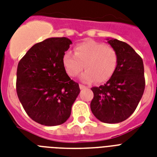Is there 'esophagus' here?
<instances>
[{
	"label": "esophagus",
	"mask_w": 157,
	"mask_h": 157,
	"mask_svg": "<svg viewBox=\"0 0 157 157\" xmlns=\"http://www.w3.org/2000/svg\"><path fill=\"white\" fill-rule=\"evenodd\" d=\"M79 86H80V89H81V90H84V89L86 88V86H84V85H81V84H80V85H79Z\"/></svg>",
	"instance_id": "esophagus-1"
}]
</instances>
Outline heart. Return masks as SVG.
Segmentation results:
<instances>
[{"instance_id": "heart-1", "label": "heart", "mask_w": 157, "mask_h": 157, "mask_svg": "<svg viewBox=\"0 0 157 157\" xmlns=\"http://www.w3.org/2000/svg\"><path fill=\"white\" fill-rule=\"evenodd\" d=\"M73 54L67 51L63 56V65L69 76H76L84 67L81 74L83 82H105L114 74L118 63V54L115 48L95 40H86L77 44Z\"/></svg>"}]
</instances>
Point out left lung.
<instances>
[{"label":"left lung","instance_id":"8db88e82","mask_svg":"<svg viewBox=\"0 0 157 157\" xmlns=\"http://www.w3.org/2000/svg\"><path fill=\"white\" fill-rule=\"evenodd\" d=\"M118 54L114 74L107 83L91 88V111L100 121L115 124L125 121L136 109L145 89L143 59L127 43L107 39Z\"/></svg>","mask_w":157,"mask_h":157}]
</instances>
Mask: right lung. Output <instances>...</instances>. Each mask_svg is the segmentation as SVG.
Returning <instances> with one entry per match:
<instances>
[{"label":"right lung","instance_id":"right-lung-1","mask_svg":"<svg viewBox=\"0 0 157 157\" xmlns=\"http://www.w3.org/2000/svg\"><path fill=\"white\" fill-rule=\"evenodd\" d=\"M71 44L68 38H48L33 45L18 64V99L31 119L43 125L63 124L80 93L62 61Z\"/></svg>","mask_w":157,"mask_h":157}]
</instances>
